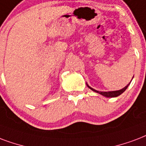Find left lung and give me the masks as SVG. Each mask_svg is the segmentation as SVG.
I'll return each instance as SVG.
<instances>
[{
	"mask_svg": "<svg viewBox=\"0 0 146 146\" xmlns=\"http://www.w3.org/2000/svg\"><path fill=\"white\" fill-rule=\"evenodd\" d=\"M129 84L130 83H129L127 86H125V87L123 88V89H122V90H116V91H110V92H100V91L96 90H94V89H93V88H91L90 86H88V84H86V85H87L88 87L90 88V90H92L96 92V93H100V94H101V95L104 96H106V97H116V96H119V95H121L123 92H125V90L127 89V87L129 86Z\"/></svg>",
	"mask_w": 146,
	"mask_h": 146,
	"instance_id": "left-lung-1",
	"label": "left lung"
}]
</instances>
